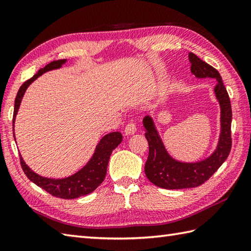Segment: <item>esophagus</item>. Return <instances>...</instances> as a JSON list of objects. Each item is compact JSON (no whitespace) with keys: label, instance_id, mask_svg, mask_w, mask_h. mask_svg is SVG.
<instances>
[{"label":"esophagus","instance_id":"1","mask_svg":"<svg viewBox=\"0 0 251 251\" xmlns=\"http://www.w3.org/2000/svg\"><path fill=\"white\" fill-rule=\"evenodd\" d=\"M136 130H137V128H136L135 123H128V124H127L125 127L124 132H125V135H134Z\"/></svg>","mask_w":251,"mask_h":251}]
</instances>
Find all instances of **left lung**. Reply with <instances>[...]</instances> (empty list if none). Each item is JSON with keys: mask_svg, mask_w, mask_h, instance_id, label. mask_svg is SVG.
<instances>
[{"mask_svg": "<svg viewBox=\"0 0 251 251\" xmlns=\"http://www.w3.org/2000/svg\"><path fill=\"white\" fill-rule=\"evenodd\" d=\"M190 71L197 78H214L217 85L214 93L221 107V132L217 149L202 161L180 162L172 158L166 151L161 137L150 116L144 117L146 138L149 144V155L145 165V173L152 184L165 189H183L198 187L218 171L232 148L230 124L232 106L226 88L219 72L194 53H189Z\"/></svg>", "mask_w": 251, "mask_h": 251, "instance_id": "obj_1", "label": "left lung"}]
</instances>
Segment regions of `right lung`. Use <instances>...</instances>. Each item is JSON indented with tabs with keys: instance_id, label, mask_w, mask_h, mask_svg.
Wrapping results in <instances>:
<instances>
[{
	"instance_id": "add662e5",
	"label": "right lung",
	"mask_w": 251,
	"mask_h": 251,
	"mask_svg": "<svg viewBox=\"0 0 251 251\" xmlns=\"http://www.w3.org/2000/svg\"><path fill=\"white\" fill-rule=\"evenodd\" d=\"M66 63V60H58L53 61L50 64H48L46 67L39 70L36 75H33L30 79L25 81L22 87L19 88L17 92L16 99H15V105H14V114H13V131H14V123L16 119L17 112L21 105V102L23 97L26 92L27 88L29 87L31 82L40 77L43 73L57 70L61 68L63 64ZM14 134V132H13ZM15 135V134H14ZM15 137V136H14ZM123 140V136L121 132L114 131L110 132V134L105 135L103 138L99 141L97 145L95 153L91 156V159L88 161V163L83 166L81 170H79L77 173L73 174L65 178H47L43 177L34 173V172L29 168V166L25 163L22 155L19 154V159H21V165L26 174L27 177L30 179L32 183L36 184L39 187H41L49 194L54 196V197L62 198V199H75L81 196H86L88 194L92 193L98 186H99L105 178L106 175V169L107 164H109V160L112 151L114 150L117 146H119Z\"/></svg>"
}]
</instances>
